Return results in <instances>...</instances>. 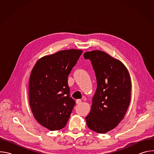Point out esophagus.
I'll use <instances>...</instances> for the list:
<instances>
[{"label": "esophagus", "instance_id": "1", "mask_svg": "<svg viewBox=\"0 0 154 154\" xmlns=\"http://www.w3.org/2000/svg\"><path fill=\"white\" fill-rule=\"evenodd\" d=\"M81 103H82V100H81L80 99H77V100H76V103H77V105H80V104H81Z\"/></svg>", "mask_w": 154, "mask_h": 154}]
</instances>
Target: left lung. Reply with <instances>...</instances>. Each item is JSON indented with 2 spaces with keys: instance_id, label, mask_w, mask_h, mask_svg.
<instances>
[{
  "instance_id": "obj_1",
  "label": "left lung",
  "mask_w": 154,
  "mask_h": 154,
  "mask_svg": "<svg viewBox=\"0 0 154 154\" xmlns=\"http://www.w3.org/2000/svg\"><path fill=\"white\" fill-rule=\"evenodd\" d=\"M85 59L91 61L97 80L87 126L99 134L115 128L124 118L131 99V80L124 64L101 51L86 52Z\"/></svg>"
}]
</instances>
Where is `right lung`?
Listing matches in <instances>:
<instances>
[{"instance_id":"right-lung-1","label":"right lung","mask_w":154,"mask_h":154,"mask_svg":"<svg viewBox=\"0 0 154 154\" xmlns=\"http://www.w3.org/2000/svg\"><path fill=\"white\" fill-rule=\"evenodd\" d=\"M82 52L69 49L45 56L32 71L30 106L38 123L50 130L65 127L75 104L70 97L68 77Z\"/></svg>"}]
</instances>
